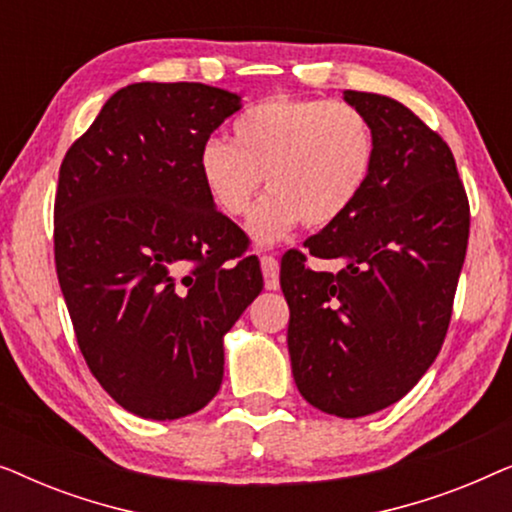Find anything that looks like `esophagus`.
Here are the masks:
<instances>
[{"mask_svg": "<svg viewBox=\"0 0 512 512\" xmlns=\"http://www.w3.org/2000/svg\"><path fill=\"white\" fill-rule=\"evenodd\" d=\"M261 270H263V279H265V289H268V291L279 289V261H277V256H272V254L261 256Z\"/></svg>", "mask_w": 512, "mask_h": 512, "instance_id": "1", "label": "esophagus"}]
</instances>
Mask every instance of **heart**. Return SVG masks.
<instances>
[{
    "label": "heart",
    "instance_id": "heart-1",
    "mask_svg": "<svg viewBox=\"0 0 512 512\" xmlns=\"http://www.w3.org/2000/svg\"><path fill=\"white\" fill-rule=\"evenodd\" d=\"M377 142L354 104L268 97L233 123V144L207 139L198 174L212 205L230 219L247 216L265 181L270 195L249 219L258 244H275L300 221L326 228L366 191Z\"/></svg>",
    "mask_w": 512,
    "mask_h": 512
}]
</instances>
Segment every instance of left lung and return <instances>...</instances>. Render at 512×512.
<instances>
[{"mask_svg": "<svg viewBox=\"0 0 512 512\" xmlns=\"http://www.w3.org/2000/svg\"><path fill=\"white\" fill-rule=\"evenodd\" d=\"M373 125L366 191L282 258L291 370L314 408L366 417L401 401L436 361L466 258L471 212L450 146L391 97L345 90ZM332 263L306 268V256Z\"/></svg>", "mask_w": 512, "mask_h": 512, "instance_id": "left-lung-1", "label": "left lung"}]
</instances>
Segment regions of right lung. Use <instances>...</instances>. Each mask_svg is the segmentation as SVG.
I'll return each instance as SVG.
<instances>
[{"label":"right lung","instance_id":"add662e5","mask_svg":"<svg viewBox=\"0 0 512 512\" xmlns=\"http://www.w3.org/2000/svg\"><path fill=\"white\" fill-rule=\"evenodd\" d=\"M242 97L132 83L69 146L55 193V268L76 342L132 415L179 419L223 380V335L263 289L247 235L212 205L198 153Z\"/></svg>","mask_w":512,"mask_h":512}]
</instances>
